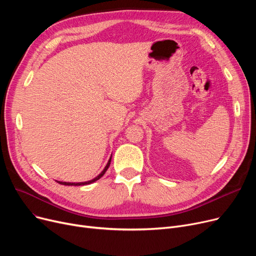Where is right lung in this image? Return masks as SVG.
I'll use <instances>...</instances> for the list:
<instances>
[{
  "label": "right lung",
  "mask_w": 256,
  "mask_h": 256,
  "mask_svg": "<svg viewBox=\"0 0 256 256\" xmlns=\"http://www.w3.org/2000/svg\"><path fill=\"white\" fill-rule=\"evenodd\" d=\"M111 158H112V156H111V158H110V160H109V162H108V164L106 165V167H104V169L98 174V176L96 178H93V180H88V182H59V184H65V186H83V184H92V182H96V180H98L104 174L106 173V171L108 170V168H109V166H110V164H111Z\"/></svg>",
  "instance_id": "add662e5"
}]
</instances>
